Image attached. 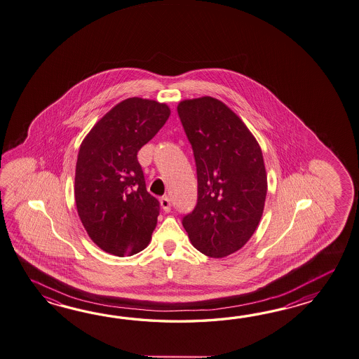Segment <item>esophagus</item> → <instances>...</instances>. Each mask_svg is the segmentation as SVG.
<instances>
[{
  "label": "esophagus",
  "instance_id": "34e87169",
  "mask_svg": "<svg viewBox=\"0 0 359 359\" xmlns=\"http://www.w3.org/2000/svg\"><path fill=\"white\" fill-rule=\"evenodd\" d=\"M160 205L165 212H170V210H171V202H170V199H168V197L161 198Z\"/></svg>",
  "mask_w": 359,
  "mask_h": 359
}]
</instances>
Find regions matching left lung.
Masks as SVG:
<instances>
[{
    "label": "left lung",
    "instance_id": "8db88e82",
    "mask_svg": "<svg viewBox=\"0 0 359 359\" xmlns=\"http://www.w3.org/2000/svg\"><path fill=\"white\" fill-rule=\"evenodd\" d=\"M177 113L194 153L198 202L184 216L191 245L222 259L248 243L268 191L263 151L231 108L212 96L185 99Z\"/></svg>",
    "mask_w": 359,
    "mask_h": 359
}]
</instances>
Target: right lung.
<instances>
[{"instance_id": "right-lung-1", "label": "right lung", "mask_w": 359, "mask_h": 359, "mask_svg": "<svg viewBox=\"0 0 359 359\" xmlns=\"http://www.w3.org/2000/svg\"><path fill=\"white\" fill-rule=\"evenodd\" d=\"M168 104L128 97L114 105L81 143L74 199L81 223L97 248L116 256L148 246L160 214L144 182L137 151L170 117Z\"/></svg>"}]
</instances>
